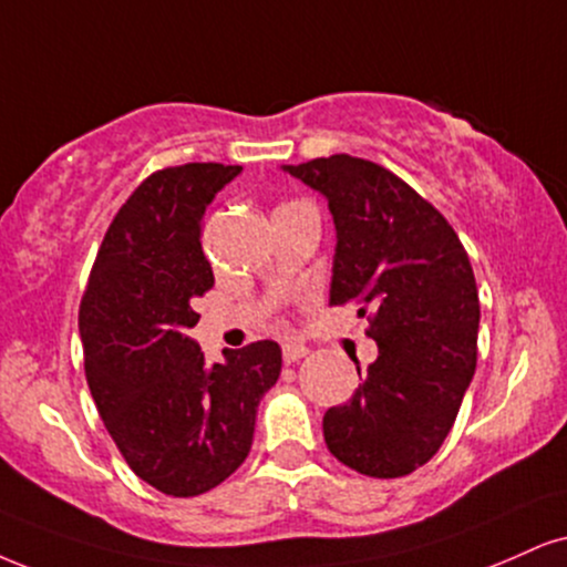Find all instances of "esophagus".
<instances>
[{
    "label": "esophagus",
    "mask_w": 567,
    "mask_h": 567,
    "mask_svg": "<svg viewBox=\"0 0 567 567\" xmlns=\"http://www.w3.org/2000/svg\"><path fill=\"white\" fill-rule=\"evenodd\" d=\"M307 354V347L305 344H284V362L286 365H291V362L302 360Z\"/></svg>",
    "instance_id": "1"
}]
</instances>
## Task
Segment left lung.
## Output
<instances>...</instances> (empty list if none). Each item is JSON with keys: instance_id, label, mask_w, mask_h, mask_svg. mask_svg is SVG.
Returning a JSON list of instances; mask_svg holds the SVG:
<instances>
[{"instance_id": "obj_1", "label": "left lung", "mask_w": 567, "mask_h": 567, "mask_svg": "<svg viewBox=\"0 0 567 567\" xmlns=\"http://www.w3.org/2000/svg\"><path fill=\"white\" fill-rule=\"evenodd\" d=\"M284 171L328 199L331 305L370 310L379 344L352 400L323 415L328 450L362 476H408L444 444L476 373L481 307L467 251L436 207L370 159L331 155Z\"/></svg>"}]
</instances>
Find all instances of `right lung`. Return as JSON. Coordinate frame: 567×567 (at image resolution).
Wrapping results in <instances>:
<instances>
[{"instance_id":"1","label":"right lung","mask_w":567,"mask_h":567,"mask_svg":"<svg viewBox=\"0 0 567 567\" xmlns=\"http://www.w3.org/2000/svg\"><path fill=\"white\" fill-rule=\"evenodd\" d=\"M241 165L188 163L152 173L110 223L79 328L104 429L138 478L171 497L223 484L251 450L257 404L281 375V347L255 341L205 360L188 337L194 299L215 278L202 218Z\"/></svg>"}]
</instances>
